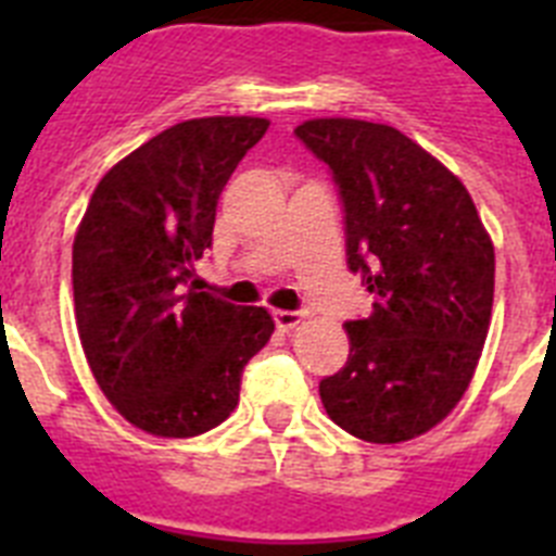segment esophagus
<instances>
[{"mask_svg": "<svg viewBox=\"0 0 556 556\" xmlns=\"http://www.w3.org/2000/svg\"><path fill=\"white\" fill-rule=\"evenodd\" d=\"M275 326L281 328V331H292L294 326H301L303 314L301 312H273Z\"/></svg>", "mask_w": 556, "mask_h": 556, "instance_id": "obj_1", "label": "esophagus"}]
</instances>
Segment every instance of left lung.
Here are the masks:
<instances>
[{
  "label": "left lung",
  "instance_id": "8db88e82",
  "mask_svg": "<svg viewBox=\"0 0 556 556\" xmlns=\"http://www.w3.org/2000/svg\"><path fill=\"white\" fill-rule=\"evenodd\" d=\"M294 136L331 169L351 273L376 294L345 323V367L320 381L328 417L367 443L434 429L468 390L493 312L495 253L468 189L390 125L312 119Z\"/></svg>",
  "mask_w": 556,
  "mask_h": 556
}]
</instances>
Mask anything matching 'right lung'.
Returning <instances> with one entry per match:
<instances>
[{"label":"right lung","mask_w":556,"mask_h":556,"mask_svg":"<svg viewBox=\"0 0 556 556\" xmlns=\"http://www.w3.org/2000/svg\"><path fill=\"white\" fill-rule=\"evenodd\" d=\"M258 116L172 125L97 184L72 248L75 317L88 367L136 429L198 437L239 404L244 365L275 331L262 306L198 292L217 200Z\"/></svg>","instance_id":"obj_1"}]
</instances>
